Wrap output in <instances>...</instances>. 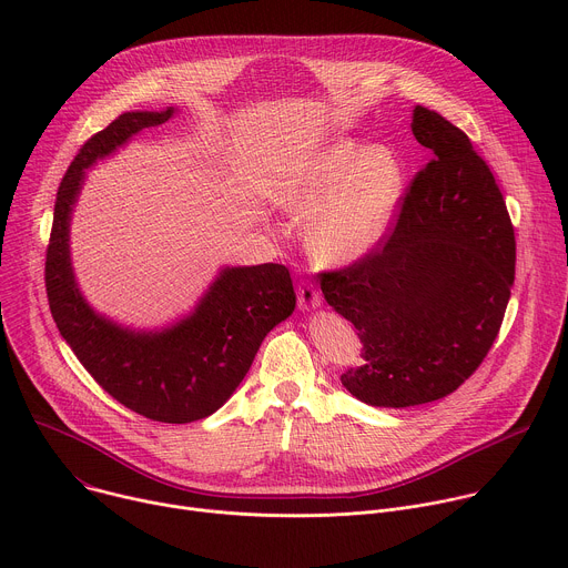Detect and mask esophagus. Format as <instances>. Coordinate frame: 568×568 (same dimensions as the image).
<instances>
[{"mask_svg": "<svg viewBox=\"0 0 568 568\" xmlns=\"http://www.w3.org/2000/svg\"><path fill=\"white\" fill-rule=\"evenodd\" d=\"M296 294H298V307L301 310H314V307H318L323 303L321 292L312 283H298Z\"/></svg>", "mask_w": 568, "mask_h": 568, "instance_id": "esophagus-1", "label": "esophagus"}]
</instances>
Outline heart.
I'll list each match as a JSON object with an SVG mask.
<instances>
[{"label": "heart", "mask_w": 568, "mask_h": 568, "mask_svg": "<svg viewBox=\"0 0 568 568\" xmlns=\"http://www.w3.org/2000/svg\"><path fill=\"white\" fill-rule=\"evenodd\" d=\"M407 195V169L393 148L337 136L283 182L276 202L298 220L310 254L326 265H351L390 233Z\"/></svg>", "instance_id": "obj_1"}]
</instances>
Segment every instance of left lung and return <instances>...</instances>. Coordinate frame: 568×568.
<instances>
[{"mask_svg": "<svg viewBox=\"0 0 568 568\" xmlns=\"http://www.w3.org/2000/svg\"><path fill=\"white\" fill-rule=\"evenodd\" d=\"M412 130L434 159L393 233L362 261L318 274L364 344L342 384L371 407L454 393L493 348L515 283V229L488 164L434 110L416 105Z\"/></svg>", "mask_w": 568, "mask_h": 568, "instance_id": "8db88e82", "label": "left lung"}]
</instances>
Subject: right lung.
<instances>
[{"instance_id": "1", "label": "right lung", "mask_w": 568, "mask_h": 568, "mask_svg": "<svg viewBox=\"0 0 568 568\" xmlns=\"http://www.w3.org/2000/svg\"><path fill=\"white\" fill-rule=\"evenodd\" d=\"M173 114L175 108L125 112L80 148L58 189L44 283L55 326L88 373L134 414L184 425L211 416L233 395L267 333L294 312L296 294L285 265L224 267L195 310L161 331L123 328L80 294L69 222L85 169Z\"/></svg>"}]
</instances>
